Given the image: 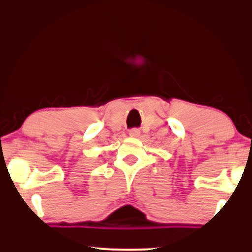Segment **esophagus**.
<instances>
[{"mask_svg":"<svg viewBox=\"0 0 252 252\" xmlns=\"http://www.w3.org/2000/svg\"><path fill=\"white\" fill-rule=\"evenodd\" d=\"M139 135H140L139 129H131V130H129V136H131V138H138Z\"/></svg>","mask_w":252,"mask_h":252,"instance_id":"esophagus-1","label":"esophagus"}]
</instances>
